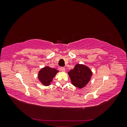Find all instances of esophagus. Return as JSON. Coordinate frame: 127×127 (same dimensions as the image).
I'll use <instances>...</instances> for the list:
<instances>
[{"label":"esophagus","mask_w":127,"mask_h":127,"mask_svg":"<svg viewBox=\"0 0 127 127\" xmlns=\"http://www.w3.org/2000/svg\"><path fill=\"white\" fill-rule=\"evenodd\" d=\"M60 70L61 71H63V72H64L65 70H66V69H65V68H64V67H60Z\"/></svg>","instance_id":"obj_1"}]
</instances>
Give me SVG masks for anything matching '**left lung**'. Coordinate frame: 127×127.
Wrapping results in <instances>:
<instances>
[{
    "instance_id": "8db88e82",
    "label": "left lung",
    "mask_w": 127,
    "mask_h": 127,
    "mask_svg": "<svg viewBox=\"0 0 127 127\" xmlns=\"http://www.w3.org/2000/svg\"><path fill=\"white\" fill-rule=\"evenodd\" d=\"M68 74L72 85L81 89L90 82L92 76V71L85 65L76 64L74 69L68 72Z\"/></svg>"
}]
</instances>
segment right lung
Returning a JSON list of instances; mask_svg holds the SVG:
<instances>
[{"mask_svg":"<svg viewBox=\"0 0 127 127\" xmlns=\"http://www.w3.org/2000/svg\"><path fill=\"white\" fill-rule=\"evenodd\" d=\"M59 72L55 68H52L48 66L42 68L39 71L38 79L44 86H49L52 82L53 78Z\"/></svg>","mask_w":127,"mask_h":127,"instance_id":"1","label":"right lung"}]
</instances>
